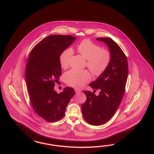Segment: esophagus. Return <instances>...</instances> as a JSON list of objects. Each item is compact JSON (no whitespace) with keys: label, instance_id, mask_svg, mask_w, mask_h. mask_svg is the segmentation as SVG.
<instances>
[{"label":"esophagus","instance_id":"1","mask_svg":"<svg viewBox=\"0 0 154 154\" xmlns=\"http://www.w3.org/2000/svg\"><path fill=\"white\" fill-rule=\"evenodd\" d=\"M75 92L77 93V94H78V93H79V92H81V91H80L79 89H78V88H75Z\"/></svg>","mask_w":154,"mask_h":154}]
</instances>
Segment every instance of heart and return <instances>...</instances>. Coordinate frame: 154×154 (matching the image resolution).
I'll return each instance as SVG.
<instances>
[{"mask_svg":"<svg viewBox=\"0 0 154 154\" xmlns=\"http://www.w3.org/2000/svg\"><path fill=\"white\" fill-rule=\"evenodd\" d=\"M76 49L80 54L87 60V67L94 76H100L108 68L111 60V55L108 50L102 49L100 45L88 39L82 41L77 45ZM72 54L73 51L70 48L62 52L59 59L62 68L66 69L69 67ZM64 79L69 85L80 88L90 82L91 75L86 69H72L65 73Z\"/></svg>","mask_w":154,"mask_h":154,"instance_id":"b5f03b06","label":"heart"}]
</instances>
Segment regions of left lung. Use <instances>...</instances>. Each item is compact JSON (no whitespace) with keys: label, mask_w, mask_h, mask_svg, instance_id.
I'll return each mask as SVG.
<instances>
[{"label":"left lung","mask_w":154,"mask_h":154,"mask_svg":"<svg viewBox=\"0 0 154 154\" xmlns=\"http://www.w3.org/2000/svg\"><path fill=\"white\" fill-rule=\"evenodd\" d=\"M109 48L111 60L104 72L89 86L100 90L99 94L84 91L87 99L82 106L85 120L92 125L104 124L112 119L122 99L128 76L126 55L119 45L110 38H97Z\"/></svg>","instance_id":"obj_1"}]
</instances>
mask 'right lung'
Masks as SVG:
<instances>
[{"label": "right lung", "instance_id": "add662e5", "mask_svg": "<svg viewBox=\"0 0 154 154\" xmlns=\"http://www.w3.org/2000/svg\"><path fill=\"white\" fill-rule=\"evenodd\" d=\"M76 38L68 35H51L35 45L28 57L25 80L31 104L35 112L48 122L63 118L75 93L67 87L58 94L54 87L62 74L60 55Z\"/></svg>", "mask_w": 154, "mask_h": 154}]
</instances>
